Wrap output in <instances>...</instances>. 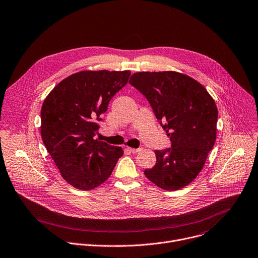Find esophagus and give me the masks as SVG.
<instances>
[{
    "mask_svg": "<svg viewBox=\"0 0 258 258\" xmlns=\"http://www.w3.org/2000/svg\"><path fill=\"white\" fill-rule=\"evenodd\" d=\"M126 149H127L130 152H132V153H138V152H140V151L142 150L141 148L136 149V148H131V147H126Z\"/></svg>",
    "mask_w": 258,
    "mask_h": 258,
    "instance_id": "obj_1",
    "label": "esophagus"
}]
</instances>
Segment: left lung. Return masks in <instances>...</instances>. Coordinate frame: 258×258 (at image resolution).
<instances>
[{
	"label": "left lung",
	"instance_id": "8db88e82",
	"mask_svg": "<svg viewBox=\"0 0 258 258\" xmlns=\"http://www.w3.org/2000/svg\"><path fill=\"white\" fill-rule=\"evenodd\" d=\"M130 83L146 97L172 143L155 150V166L144 174L161 189H181L197 178L215 144V101L200 82L174 71L138 72Z\"/></svg>",
	"mask_w": 258,
	"mask_h": 258
}]
</instances>
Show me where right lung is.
Listing matches in <instances>:
<instances>
[{"label":"right lung","mask_w":258,"mask_h":258,"mask_svg":"<svg viewBox=\"0 0 258 258\" xmlns=\"http://www.w3.org/2000/svg\"><path fill=\"white\" fill-rule=\"evenodd\" d=\"M131 71H81L61 80L43 102L41 137L61 177L89 190L103 184L122 154L121 147L93 139L108 104Z\"/></svg>","instance_id":"obj_1"}]
</instances>
